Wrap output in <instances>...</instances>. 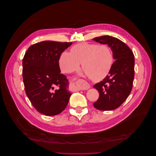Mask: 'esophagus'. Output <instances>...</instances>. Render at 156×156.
<instances>
[{
	"mask_svg": "<svg viewBox=\"0 0 156 156\" xmlns=\"http://www.w3.org/2000/svg\"><path fill=\"white\" fill-rule=\"evenodd\" d=\"M72 88L75 90H87L90 88V84L84 83L83 81H78L73 84Z\"/></svg>",
	"mask_w": 156,
	"mask_h": 156,
	"instance_id": "34e87169",
	"label": "esophagus"
}]
</instances>
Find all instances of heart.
<instances>
[{"label": "heart", "instance_id": "b5f03b06", "mask_svg": "<svg viewBox=\"0 0 156 156\" xmlns=\"http://www.w3.org/2000/svg\"><path fill=\"white\" fill-rule=\"evenodd\" d=\"M83 69L92 80L100 81L107 76L114 63V55L109 46L80 43L71 48V53L63 51L59 56L58 65L64 73Z\"/></svg>", "mask_w": 156, "mask_h": 156}]
</instances>
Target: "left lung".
I'll return each mask as SVG.
<instances>
[{
    "mask_svg": "<svg viewBox=\"0 0 156 156\" xmlns=\"http://www.w3.org/2000/svg\"><path fill=\"white\" fill-rule=\"evenodd\" d=\"M92 40L109 46L115 60L107 76L94 86L100 96L93 105L100 111L114 110L124 103L133 87L134 55L128 46L115 37L103 36Z\"/></svg>",
    "mask_w": 156,
    "mask_h": 156,
    "instance_id": "left-lung-1",
    "label": "left lung"
}]
</instances>
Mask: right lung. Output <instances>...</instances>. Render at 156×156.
Returning <instances> with one entry per match:
<instances>
[{
	"label": "right lung",
	"instance_id": "obj_1",
	"mask_svg": "<svg viewBox=\"0 0 156 156\" xmlns=\"http://www.w3.org/2000/svg\"><path fill=\"white\" fill-rule=\"evenodd\" d=\"M72 42L44 41L31 45L23 59L25 92L32 105L46 116L58 115L72 95L69 82L60 73L58 58Z\"/></svg>",
	"mask_w": 156,
	"mask_h": 156
}]
</instances>
